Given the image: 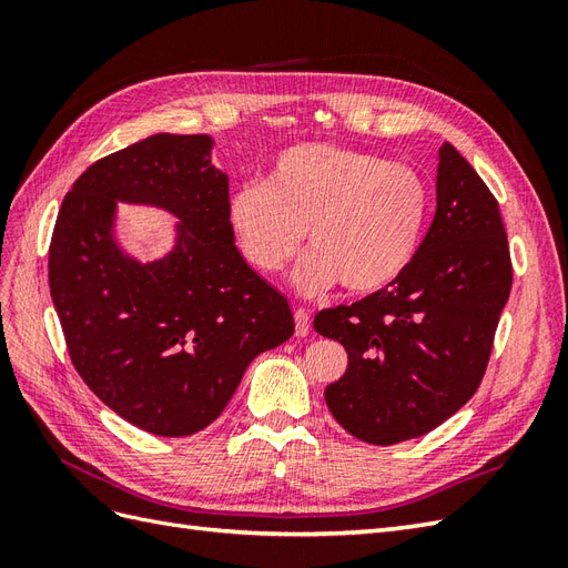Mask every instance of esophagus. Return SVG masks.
<instances>
[{"instance_id":"34e87169","label":"esophagus","mask_w":568,"mask_h":568,"mask_svg":"<svg viewBox=\"0 0 568 568\" xmlns=\"http://www.w3.org/2000/svg\"><path fill=\"white\" fill-rule=\"evenodd\" d=\"M294 320H296V336H305L311 332V315H307V311H303V307H298L294 313Z\"/></svg>"}]
</instances>
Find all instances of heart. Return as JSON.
<instances>
[{"instance_id": "heart-1", "label": "heart", "mask_w": 568, "mask_h": 568, "mask_svg": "<svg viewBox=\"0 0 568 568\" xmlns=\"http://www.w3.org/2000/svg\"><path fill=\"white\" fill-rule=\"evenodd\" d=\"M432 189L417 168L336 144L288 146L267 182H246L227 203L239 251L257 272H280L307 230L315 248L294 282L301 291L336 282L351 294L393 284L422 246Z\"/></svg>"}]
</instances>
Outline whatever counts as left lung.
<instances>
[{
    "label": "left lung",
    "instance_id": "left-lung-1",
    "mask_svg": "<svg viewBox=\"0 0 568 568\" xmlns=\"http://www.w3.org/2000/svg\"><path fill=\"white\" fill-rule=\"evenodd\" d=\"M511 288L500 205L469 161L438 151L436 217L393 284L315 317L343 343L348 369L324 390L346 432L393 445L434 432L484 379Z\"/></svg>",
    "mask_w": 568,
    "mask_h": 568
}]
</instances>
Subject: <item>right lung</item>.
I'll use <instances>...</instances> for the list:
<instances>
[{
	"label": "right lung",
	"mask_w": 568,
	"mask_h": 568,
	"mask_svg": "<svg viewBox=\"0 0 568 568\" xmlns=\"http://www.w3.org/2000/svg\"><path fill=\"white\" fill-rule=\"evenodd\" d=\"M209 134H153L99 159L65 194L49 288L71 363L125 422L156 436L213 424L255 355L294 334L286 298L234 246L230 182ZM115 200L183 222L176 248L142 266L112 242Z\"/></svg>",
	"instance_id": "right-lung-1"
}]
</instances>
